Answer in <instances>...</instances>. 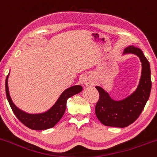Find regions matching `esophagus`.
<instances>
[{
	"label": "esophagus",
	"instance_id": "34e87169",
	"mask_svg": "<svg viewBox=\"0 0 157 157\" xmlns=\"http://www.w3.org/2000/svg\"><path fill=\"white\" fill-rule=\"evenodd\" d=\"M82 83L85 85H89L91 84V80H90L88 78H87V77H83L82 79Z\"/></svg>",
	"mask_w": 157,
	"mask_h": 157
}]
</instances>
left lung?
I'll use <instances>...</instances> for the list:
<instances>
[{
  "label": "left lung",
  "mask_w": 157,
  "mask_h": 157,
  "mask_svg": "<svg viewBox=\"0 0 157 157\" xmlns=\"http://www.w3.org/2000/svg\"><path fill=\"white\" fill-rule=\"evenodd\" d=\"M136 55L142 63V71L136 89L123 100L115 101L107 91L99 86L95 88L99 92V99L95 106L98 119L105 126L125 128L135 121L145 107L151 91L150 66L148 60L139 48L130 46L124 54Z\"/></svg>",
  "instance_id": "obj_1"
}]
</instances>
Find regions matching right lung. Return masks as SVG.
<instances>
[{
	"label": "right lung",
	"mask_w": 157,
	"mask_h": 157,
	"mask_svg": "<svg viewBox=\"0 0 157 157\" xmlns=\"http://www.w3.org/2000/svg\"><path fill=\"white\" fill-rule=\"evenodd\" d=\"M8 76L9 74L6 78L5 89L6 95L10 108L13 114L21 123L24 124L29 129L35 130V131H43V130L53 128L59 121L64 114L68 98L75 94H78L82 91V87L81 85H74L70 87L62 93L56 102L46 112L40 113V114H28L25 111L19 109L12 101L11 98L9 94L8 83H7Z\"/></svg>",
	"instance_id": "right-lung-1"
}]
</instances>
